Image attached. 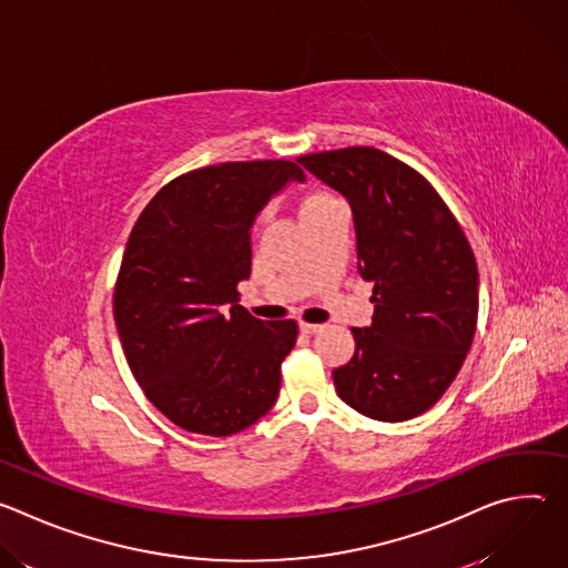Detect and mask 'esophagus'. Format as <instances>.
<instances>
[{"label":"esophagus","mask_w":568,"mask_h":568,"mask_svg":"<svg viewBox=\"0 0 568 568\" xmlns=\"http://www.w3.org/2000/svg\"><path fill=\"white\" fill-rule=\"evenodd\" d=\"M298 328H301L303 335H314V333L323 331V326H318V323H305V321H301Z\"/></svg>","instance_id":"34e87169"}]
</instances>
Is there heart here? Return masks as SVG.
<instances>
[{
	"instance_id": "b5f03b06",
	"label": "heart",
	"mask_w": 568,
	"mask_h": 568,
	"mask_svg": "<svg viewBox=\"0 0 568 568\" xmlns=\"http://www.w3.org/2000/svg\"><path fill=\"white\" fill-rule=\"evenodd\" d=\"M333 197L331 195H323V193H312V195H307L305 197V202H303V206H301V215L303 213H307V211H312V209H316L318 204H326V202H331Z\"/></svg>"
}]
</instances>
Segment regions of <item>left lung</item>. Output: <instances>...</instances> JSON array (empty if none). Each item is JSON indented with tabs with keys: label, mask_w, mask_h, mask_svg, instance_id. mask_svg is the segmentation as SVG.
Masks as SVG:
<instances>
[{
	"label": "left lung",
	"mask_w": 568,
	"mask_h": 568,
	"mask_svg": "<svg viewBox=\"0 0 568 568\" xmlns=\"http://www.w3.org/2000/svg\"><path fill=\"white\" fill-rule=\"evenodd\" d=\"M298 164L348 200L357 270L375 283L373 323L353 328L355 355L333 371L335 388L373 420H412L443 397L474 339L469 242L436 189L377 148L314 152Z\"/></svg>",
	"instance_id": "8db88e82"
}]
</instances>
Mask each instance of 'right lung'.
Listing matches in <instances>:
<instances>
[{"label": "right lung", "instance_id": "right-lung-1", "mask_svg": "<svg viewBox=\"0 0 568 568\" xmlns=\"http://www.w3.org/2000/svg\"><path fill=\"white\" fill-rule=\"evenodd\" d=\"M294 161H229L175 178L141 211L114 287V321L145 397L178 427L231 436L278 397L296 321L237 305L252 274V226Z\"/></svg>", "mask_w": 568, "mask_h": 568}]
</instances>
